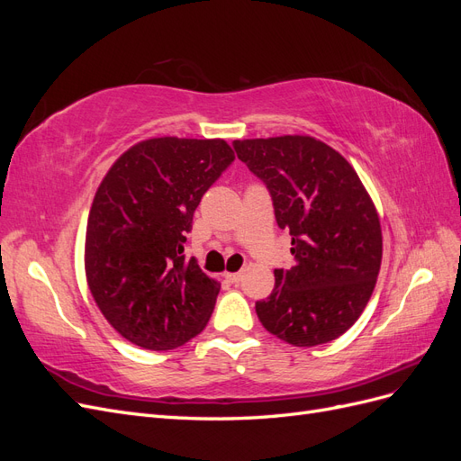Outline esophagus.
<instances>
[{
    "mask_svg": "<svg viewBox=\"0 0 461 461\" xmlns=\"http://www.w3.org/2000/svg\"><path fill=\"white\" fill-rule=\"evenodd\" d=\"M227 281L232 285H239L242 281V273H227Z\"/></svg>",
    "mask_w": 461,
    "mask_h": 461,
    "instance_id": "esophagus-1",
    "label": "esophagus"
}]
</instances>
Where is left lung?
Returning <instances> with one entry per match:
<instances>
[{
    "instance_id": "left-lung-1",
    "label": "left lung",
    "mask_w": 461,
    "mask_h": 461,
    "mask_svg": "<svg viewBox=\"0 0 461 461\" xmlns=\"http://www.w3.org/2000/svg\"><path fill=\"white\" fill-rule=\"evenodd\" d=\"M236 156L267 186L276 225L292 236L290 269H275L261 325L292 346L339 339L373 294L383 258L379 215L339 151L312 136L234 140Z\"/></svg>"
}]
</instances>
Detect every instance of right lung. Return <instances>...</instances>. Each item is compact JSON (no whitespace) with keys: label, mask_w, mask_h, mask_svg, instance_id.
<instances>
[{"label":"right lung","mask_w":461,"mask_h":461,"mask_svg":"<svg viewBox=\"0 0 461 461\" xmlns=\"http://www.w3.org/2000/svg\"><path fill=\"white\" fill-rule=\"evenodd\" d=\"M232 161L225 140L151 138L102 180L86 227V278L122 339L173 350L207 325L221 286L185 244L202 196Z\"/></svg>","instance_id":"right-lung-1"}]
</instances>
